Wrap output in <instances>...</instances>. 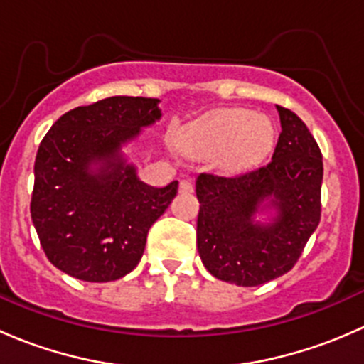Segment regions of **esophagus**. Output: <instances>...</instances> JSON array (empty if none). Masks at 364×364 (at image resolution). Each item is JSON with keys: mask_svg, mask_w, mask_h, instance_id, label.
I'll use <instances>...</instances> for the list:
<instances>
[{"mask_svg": "<svg viewBox=\"0 0 364 364\" xmlns=\"http://www.w3.org/2000/svg\"><path fill=\"white\" fill-rule=\"evenodd\" d=\"M179 192L181 193H192L193 192V183L190 179H181L179 183Z\"/></svg>", "mask_w": 364, "mask_h": 364, "instance_id": "1", "label": "esophagus"}]
</instances>
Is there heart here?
Returning a JSON list of instances; mask_svg holds the SVG:
<instances>
[{
	"instance_id": "obj_1",
	"label": "heart",
	"mask_w": 364,
	"mask_h": 364,
	"mask_svg": "<svg viewBox=\"0 0 364 364\" xmlns=\"http://www.w3.org/2000/svg\"><path fill=\"white\" fill-rule=\"evenodd\" d=\"M271 142V127L264 117H253L243 109L216 112L188 135L192 151L218 156L229 171H241L253 164Z\"/></svg>"
}]
</instances>
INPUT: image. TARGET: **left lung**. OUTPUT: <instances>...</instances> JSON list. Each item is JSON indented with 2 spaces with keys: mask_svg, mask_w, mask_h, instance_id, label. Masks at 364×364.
<instances>
[{
  "mask_svg": "<svg viewBox=\"0 0 364 364\" xmlns=\"http://www.w3.org/2000/svg\"><path fill=\"white\" fill-rule=\"evenodd\" d=\"M282 132L273 159L223 178L199 174L197 250L215 278L255 287L291 271L321 222L322 155L306 124L277 105ZM262 208L269 223L252 220Z\"/></svg>",
  "mask_w": 364,
  "mask_h": 364,
  "instance_id": "left-lung-1",
  "label": "left lung"
}]
</instances>
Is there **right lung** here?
<instances>
[{"label":"right lung","mask_w":364,"mask_h":364,"mask_svg":"<svg viewBox=\"0 0 364 364\" xmlns=\"http://www.w3.org/2000/svg\"><path fill=\"white\" fill-rule=\"evenodd\" d=\"M156 98L111 97L65 112L40 142L31 220L50 264L112 282L141 260L148 230L178 193L137 178L121 146L161 117Z\"/></svg>","instance_id":"add662e5"}]
</instances>
